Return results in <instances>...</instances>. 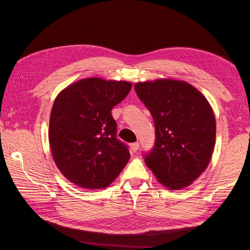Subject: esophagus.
I'll list each match as a JSON object with an SVG mask.
<instances>
[{"label": "esophagus", "instance_id": "esophagus-1", "mask_svg": "<svg viewBox=\"0 0 250 250\" xmlns=\"http://www.w3.org/2000/svg\"><path fill=\"white\" fill-rule=\"evenodd\" d=\"M139 147H140V143H139V142L130 144V149H132L133 152H137V150L139 149Z\"/></svg>", "mask_w": 250, "mask_h": 250}]
</instances>
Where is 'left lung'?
I'll return each mask as SVG.
<instances>
[{
  "instance_id": "left-lung-1",
  "label": "left lung",
  "mask_w": 250,
  "mask_h": 250,
  "mask_svg": "<svg viewBox=\"0 0 250 250\" xmlns=\"http://www.w3.org/2000/svg\"><path fill=\"white\" fill-rule=\"evenodd\" d=\"M136 93L155 125L152 150L143 152L146 165L170 189L189 186L207 168L216 141V120L208 102L187 82L138 83Z\"/></svg>"
}]
</instances>
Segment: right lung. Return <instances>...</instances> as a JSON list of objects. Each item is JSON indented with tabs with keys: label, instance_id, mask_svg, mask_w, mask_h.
<instances>
[{
	"label": "right lung",
	"instance_id": "obj_1",
	"mask_svg": "<svg viewBox=\"0 0 250 250\" xmlns=\"http://www.w3.org/2000/svg\"><path fill=\"white\" fill-rule=\"evenodd\" d=\"M132 84L89 78L62 90L52 106L49 144L62 175L87 189L108 187L129 159L126 144L116 137L111 109Z\"/></svg>",
	"mask_w": 250,
	"mask_h": 250
}]
</instances>
